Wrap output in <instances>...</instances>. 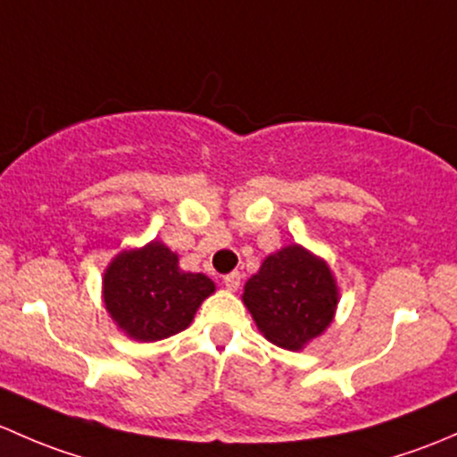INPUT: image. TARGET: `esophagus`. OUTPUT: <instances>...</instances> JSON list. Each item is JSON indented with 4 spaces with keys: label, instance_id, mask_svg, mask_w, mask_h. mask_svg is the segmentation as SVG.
Wrapping results in <instances>:
<instances>
[{
    "label": "esophagus",
    "instance_id": "obj_1",
    "mask_svg": "<svg viewBox=\"0 0 457 457\" xmlns=\"http://www.w3.org/2000/svg\"><path fill=\"white\" fill-rule=\"evenodd\" d=\"M224 286H227L228 290H237L239 286H242V272L233 270L228 272V275H224Z\"/></svg>",
    "mask_w": 457,
    "mask_h": 457
}]
</instances>
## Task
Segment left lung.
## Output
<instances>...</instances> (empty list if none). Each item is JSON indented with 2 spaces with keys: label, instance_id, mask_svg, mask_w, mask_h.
Here are the masks:
<instances>
[{
  "label": "left lung",
  "instance_id": "left-lung-1",
  "mask_svg": "<svg viewBox=\"0 0 457 457\" xmlns=\"http://www.w3.org/2000/svg\"><path fill=\"white\" fill-rule=\"evenodd\" d=\"M242 299L263 337L295 352L330 326L338 293L326 262L295 244L263 260Z\"/></svg>",
  "mask_w": 457,
  "mask_h": 457
}]
</instances>
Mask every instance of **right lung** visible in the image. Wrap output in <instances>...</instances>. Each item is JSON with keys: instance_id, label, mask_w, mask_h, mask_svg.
Listing matches in <instances>:
<instances>
[{"instance_id": "right-lung-1", "label": "right lung", "mask_w": 457, "mask_h": 457, "mask_svg": "<svg viewBox=\"0 0 457 457\" xmlns=\"http://www.w3.org/2000/svg\"><path fill=\"white\" fill-rule=\"evenodd\" d=\"M213 290L202 272L180 270L176 253L160 242L120 253L103 279L107 312L136 341H160L185 330Z\"/></svg>"}]
</instances>
